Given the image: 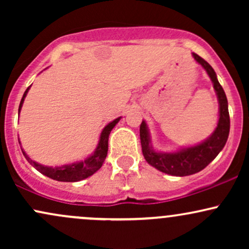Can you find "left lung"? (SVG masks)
I'll return each instance as SVG.
<instances>
[{"label":"left lung","mask_w":249,"mask_h":249,"mask_svg":"<svg viewBox=\"0 0 249 249\" xmlns=\"http://www.w3.org/2000/svg\"><path fill=\"white\" fill-rule=\"evenodd\" d=\"M196 62L206 70L213 83V88L218 96L219 102V121L214 132L210 137L191 147H185L172 153H162L154 151L151 145L150 133L145 121L141 124V142L144 158L151 166L156 167L160 172L170 176L185 177L198 173L210 164L218 156L225 146L230 134V113H228V102L226 93L216 78L215 71L208 63L196 53H192Z\"/></svg>","instance_id":"obj_1"}]
</instances>
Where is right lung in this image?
Masks as SVG:
<instances>
[{"instance_id": "add662e5", "label": "right lung", "mask_w": 249, "mask_h": 249, "mask_svg": "<svg viewBox=\"0 0 249 249\" xmlns=\"http://www.w3.org/2000/svg\"><path fill=\"white\" fill-rule=\"evenodd\" d=\"M30 87L25 90L23 97H22L21 103H19V107H18V113L21 111L22 105H23L24 98L27 96L28 91H29ZM122 117L115 119L111 123L103 128L101 137H99V142L98 145H97L95 152L91 154L90 157H88L87 159L84 160L78 161V162H72V164H68V165H63V166H58V167H50V166H44V165L38 164V162L34 161L33 159H30L29 157L27 156V153L22 150V153L28 161L33 165L34 167L36 168L38 172H41L44 176L49 177V178L57 180V181H67V182H75V181H79V180H83L88 177L92 176L93 173L97 172L99 168L102 167L103 162H104L105 158H107V145H108V136H110L111 130L116 126V124L121 121ZM19 142V141H18Z\"/></svg>"}]
</instances>
